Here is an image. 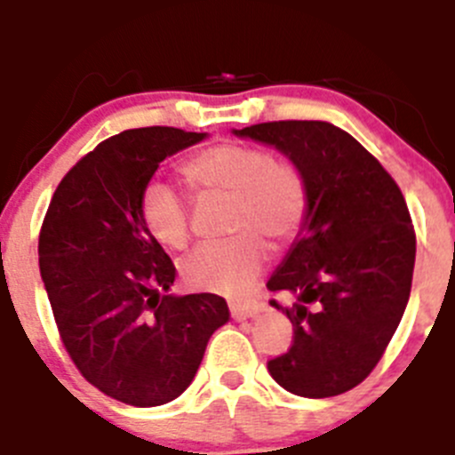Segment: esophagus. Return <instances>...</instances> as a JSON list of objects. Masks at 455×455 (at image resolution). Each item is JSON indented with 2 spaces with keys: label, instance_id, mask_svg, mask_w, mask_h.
<instances>
[{
  "label": "esophagus",
  "instance_id": "34e87169",
  "mask_svg": "<svg viewBox=\"0 0 455 455\" xmlns=\"http://www.w3.org/2000/svg\"><path fill=\"white\" fill-rule=\"evenodd\" d=\"M265 308H267V306L260 304V301H249V304H231V317L237 319V322H243V319L256 317V315L263 313Z\"/></svg>",
  "mask_w": 455,
  "mask_h": 455
}]
</instances>
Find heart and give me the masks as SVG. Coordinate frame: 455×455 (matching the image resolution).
I'll list each match as a JSON object with an SVG mask.
<instances>
[{
  "mask_svg": "<svg viewBox=\"0 0 455 455\" xmlns=\"http://www.w3.org/2000/svg\"><path fill=\"white\" fill-rule=\"evenodd\" d=\"M183 177L199 192L233 197L231 227L237 235L204 243L181 263L190 288L240 297L256 285L269 258V244L290 243L308 215V188L297 167L274 161L267 151L244 145H218L183 163ZM140 218L149 235L167 249L190 240V206L167 181L142 188Z\"/></svg>",
  "mask_w": 455,
  "mask_h": 455,
  "instance_id": "1",
  "label": "heart"
}]
</instances>
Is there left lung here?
<instances>
[{"label": "left lung", "mask_w": 455, "mask_h": 455, "mask_svg": "<svg viewBox=\"0 0 455 455\" xmlns=\"http://www.w3.org/2000/svg\"><path fill=\"white\" fill-rule=\"evenodd\" d=\"M281 151L304 177L308 215L267 288L297 304L288 354L269 360L278 386L308 399L365 380L399 326L415 269V231L395 179L347 131L319 120L233 129Z\"/></svg>", "instance_id": "obj_1"}]
</instances>
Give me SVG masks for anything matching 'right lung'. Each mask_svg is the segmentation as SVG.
Returning <instances> with one entry per match:
<instances>
[{
    "label": "right lung",
    "mask_w": 455,
    "mask_h": 455,
    "mask_svg": "<svg viewBox=\"0 0 455 455\" xmlns=\"http://www.w3.org/2000/svg\"><path fill=\"white\" fill-rule=\"evenodd\" d=\"M208 133L147 126L108 138L63 177L40 228V276L85 380L138 408L183 395L228 322L211 292L170 294L177 269L140 218L142 188Z\"/></svg>",
    "instance_id": "right-lung-1"
}]
</instances>
